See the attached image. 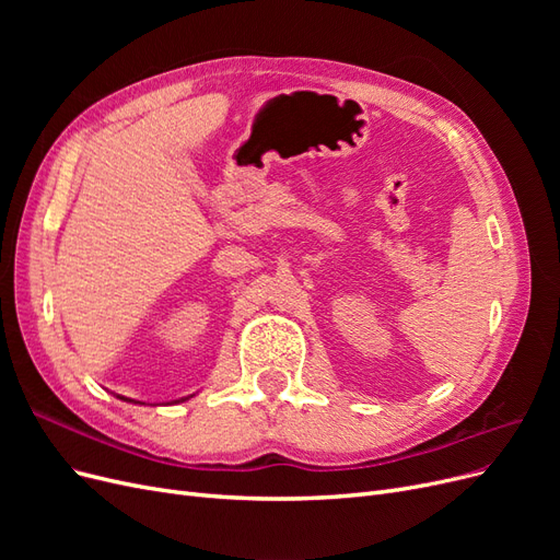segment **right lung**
Wrapping results in <instances>:
<instances>
[{"instance_id": "1", "label": "right lung", "mask_w": 560, "mask_h": 560, "mask_svg": "<svg viewBox=\"0 0 560 560\" xmlns=\"http://www.w3.org/2000/svg\"><path fill=\"white\" fill-rule=\"evenodd\" d=\"M118 399H124V401H135V399H128V397H121V395H118ZM186 399H189V397H182V399H177V401H186ZM135 404H140V401H135Z\"/></svg>"}]
</instances>
